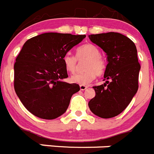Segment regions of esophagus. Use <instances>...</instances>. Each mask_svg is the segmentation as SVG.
<instances>
[{
  "mask_svg": "<svg viewBox=\"0 0 154 154\" xmlns=\"http://www.w3.org/2000/svg\"><path fill=\"white\" fill-rule=\"evenodd\" d=\"M88 88V86H86V85H80V89H81L82 91H84L85 90V89Z\"/></svg>",
  "mask_w": 154,
  "mask_h": 154,
  "instance_id": "34e87169",
  "label": "esophagus"
}]
</instances>
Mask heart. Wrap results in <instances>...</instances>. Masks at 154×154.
<instances>
[{
  "instance_id": "1",
  "label": "heart",
  "mask_w": 154,
  "mask_h": 154,
  "mask_svg": "<svg viewBox=\"0 0 154 154\" xmlns=\"http://www.w3.org/2000/svg\"><path fill=\"white\" fill-rule=\"evenodd\" d=\"M77 57L66 54L62 58L65 69L71 73H75L78 69V60L86 58L84 69L85 72L71 76V81L80 85H88L96 78V74L102 75L104 72L106 64L104 58L100 55L99 48L93 44H85L77 49Z\"/></svg>"
}]
</instances>
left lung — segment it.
I'll list each match as a JSON object with an SVG mask.
<instances>
[{
    "mask_svg": "<svg viewBox=\"0 0 154 154\" xmlns=\"http://www.w3.org/2000/svg\"><path fill=\"white\" fill-rule=\"evenodd\" d=\"M89 38L106 53L108 61L103 79L107 81L93 86L96 96L89 101V107L99 117L112 118L128 106L138 90L140 65L137 48L129 38L116 32L90 35Z\"/></svg>",
    "mask_w": 154,
    "mask_h": 154,
    "instance_id": "left-lung-1",
    "label": "left lung"
}]
</instances>
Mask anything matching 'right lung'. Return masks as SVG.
<instances>
[{
    "label": "right lung",
    "mask_w": 154,
    "mask_h": 154,
    "mask_svg": "<svg viewBox=\"0 0 154 154\" xmlns=\"http://www.w3.org/2000/svg\"><path fill=\"white\" fill-rule=\"evenodd\" d=\"M85 35L44 33L28 39L14 65V86L24 107L35 116L54 119L65 113L78 84L68 77L62 58Z\"/></svg>",
    "instance_id": "right-lung-1"
}]
</instances>
